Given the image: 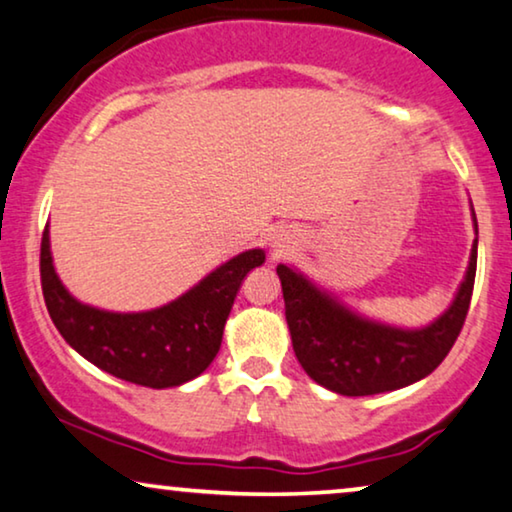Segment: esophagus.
<instances>
[{
	"instance_id": "1",
	"label": "esophagus",
	"mask_w": 512,
	"mask_h": 512,
	"mask_svg": "<svg viewBox=\"0 0 512 512\" xmlns=\"http://www.w3.org/2000/svg\"><path fill=\"white\" fill-rule=\"evenodd\" d=\"M278 248H280V246H278ZM283 248H285V246H283Z\"/></svg>"
}]
</instances>
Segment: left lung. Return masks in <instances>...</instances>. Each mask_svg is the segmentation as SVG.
<instances>
[{
	"instance_id": "1",
	"label": "left lung",
	"mask_w": 512,
	"mask_h": 512,
	"mask_svg": "<svg viewBox=\"0 0 512 512\" xmlns=\"http://www.w3.org/2000/svg\"><path fill=\"white\" fill-rule=\"evenodd\" d=\"M475 262L478 241L457 299L434 325L417 331L357 318L304 276L278 264L294 355L315 383L345 397L399 390L429 376L448 357L469 315Z\"/></svg>"
}]
</instances>
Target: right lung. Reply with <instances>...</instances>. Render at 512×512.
Returning a JSON list of instances; mask_svg holds the SVG:
<instances>
[{"instance_id": "right-lung-1", "label": "right lung", "mask_w": 512, "mask_h": 512, "mask_svg": "<svg viewBox=\"0 0 512 512\" xmlns=\"http://www.w3.org/2000/svg\"><path fill=\"white\" fill-rule=\"evenodd\" d=\"M262 262V250L241 253L181 299L148 313H106L71 297L53 269L48 225L39 269L50 320L78 355L127 383L164 390L197 378L213 362L241 280Z\"/></svg>"}]
</instances>
